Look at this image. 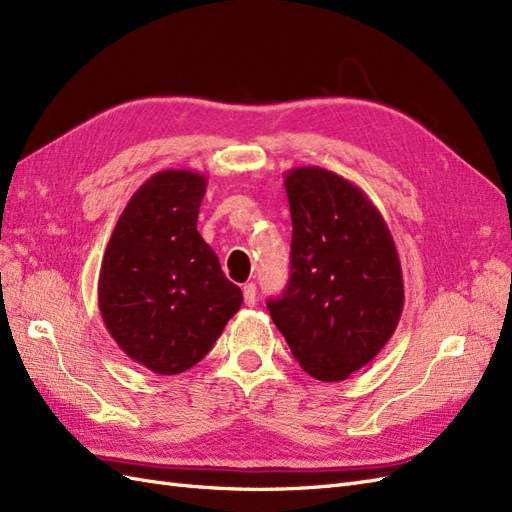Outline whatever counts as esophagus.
Returning a JSON list of instances; mask_svg holds the SVG:
<instances>
[{
	"mask_svg": "<svg viewBox=\"0 0 512 512\" xmlns=\"http://www.w3.org/2000/svg\"><path fill=\"white\" fill-rule=\"evenodd\" d=\"M243 301L247 307H254L256 305V284H245L243 286Z\"/></svg>",
	"mask_w": 512,
	"mask_h": 512,
	"instance_id": "1",
	"label": "esophagus"
}]
</instances>
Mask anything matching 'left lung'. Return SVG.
I'll return each mask as SVG.
<instances>
[{"label": "left lung", "instance_id": "8db88e82", "mask_svg": "<svg viewBox=\"0 0 512 512\" xmlns=\"http://www.w3.org/2000/svg\"><path fill=\"white\" fill-rule=\"evenodd\" d=\"M290 280L267 303L309 376L346 380L386 346L404 309L391 230L367 194L320 166L286 173Z\"/></svg>", "mask_w": 512, "mask_h": 512}]
</instances>
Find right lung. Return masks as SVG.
<instances>
[{"label": "right lung", "mask_w": 512, "mask_h": 512, "mask_svg": "<svg viewBox=\"0 0 512 512\" xmlns=\"http://www.w3.org/2000/svg\"><path fill=\"white\" fill-rule=\"evenodd\" d=\"M207 177L160 170L134 192L106 245L98 305L132 361L175 376L213 348L243 303L196 230Z\"/></svg>", "instance_id": "add662e5"}]
</instances>
